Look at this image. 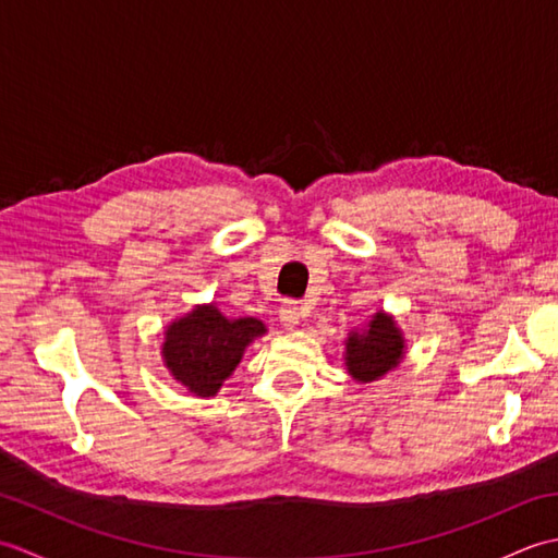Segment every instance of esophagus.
<instances>
[{
	"label": "esophagus",
	"mask_w": 558,
	"mask_h": 558,
	"mask_svg": "<svg viewBox=\"0 0 558 558\" xmlns=\"http://www.w3.org/2000/svg\"><path fill=\"white\" fill-rule=\"evenodd\" d=\"M300 318H302V310H300L298 304L288 302V304L280 306V326L286 328V330L298 328L300 326Z\"/></svg>",
	"instance_id": "34e87169"
}]
</instances>
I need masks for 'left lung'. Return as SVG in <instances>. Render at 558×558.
<instances>
[{
  "label": "left lung",
  "mask_w": 558,
  "mask_h": 558,
  "mask_svg": "<svg viewBox=\"0 0 558 558\" xmlns=\"http://www.w3.org/2000/svg\"><path fill=\"white\" fill-rule=\"evenodd\" d=\"M408 342L402 336L396 316L388 312L372 314L362 328H354L345 340V369L357 384H372L384 378L388 372H396L405 360Z\"/></svg>",
  "instance_id": "8db88e82"
}]
</instances>
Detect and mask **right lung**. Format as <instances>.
Listing matches in <instances>:
<instances>
[{"mask_svg": "<svg viewBox=\"0 0 558 558\" xmlns=\"http://www.w3.org/2000/svg\"><path fill=\"white\" fill-rule=\"evenodd\" d=\"M266 333V324L254 316L230 318L216 302L196 304L165 326L162 364L189 393L210 398L232 376L246 348Z\"/></svg>", "mask_w": 558, "mask_h": 558, "instance_id": "right-lung-1", "label": "right lung"}]
</instances>
